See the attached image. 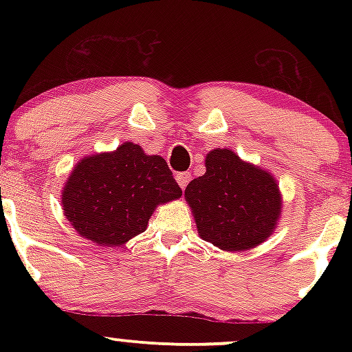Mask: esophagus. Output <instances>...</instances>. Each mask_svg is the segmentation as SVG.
I'll use <instances>...</instances> for the list:
<instances>
[{
    "label": "esophagus",
    "mask_w": 352,
    "mask_h": 352,
    "mask_svg": "<svg viewBox=\"0 0 352 352\" xmlns=\"http://www.w3.org/2000/svg\"><path fill=\"white\" fill-rule=\"evenodd\" d=\"M175 179H177V182H179L180 188L184 190L185 187H187V184L190 182V179H192V175H190V172H179L175 175Z\"/></svg>",
    "instance_id": "esophagus-1"
}]
</instances>
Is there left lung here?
<instances>
[{
    "mask_svg": "<svg viewBox=\"0 0 352 352\" xmlns=\"http://www.w3.org/2000/svg\"><path fill=\"white\" fill-rule=\"evenodd\" d=\"M207 172L185 188L197 232L225 252L254 248L273 233L281 215V193L268 170L243 162L228 148H213Z\"/></svg>",
    "mask_w": 352,
    "mask_h": 352,
    "instance_id": "1",
    "label": "left lung"
}]
</instances>
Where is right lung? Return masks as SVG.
Returning <instances> with one entry per match:
<instances>
[{"label": "right lung", "mask_w": 352, "mask_h": 352, "mask_svg": "<svg viewBox=\"0 0 352 352\" xmlns=\"http://www.w3.org/2000/svg\"><path fill=\"white\" fill-rule=\"evenodd\" d=\"M179 197L182 190L162 157L124 142L114 152L76 164L60 205L80 236L100 246H120L145 232L159 205Z\"/></svg>", "instance_id": "right-lung-1"}]
</instances>
